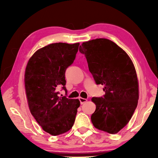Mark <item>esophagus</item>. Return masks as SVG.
<instances>
[{"label":"esophagus","mask_w":158,"mask_h":158,"mask_svg":"<svg viewBox=\"0 0 158 158\" xmlns=\"http://www.w3.org/2000/svg\"><path fill=\"white\" fill-rule=\"evenodd\" d=\"M79 100H80V102H81V104H83V103H85L86 101H87V99L83 98H79Z\"/></svg>","instance_id":"obj_1"}]
</instances>
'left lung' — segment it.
<instances>
[{"mask_svg":"<svg viewBox=\"0 0 158 158\" xmlns=\"http://www.w3.org/2000/svg\"><path fill=\"white\" fill-rule=\"evenodd\" d=\"M79 51L85 56L96 83L104 85L103 96L92 98L96 106L90 117L93 124L99 130L116 134L128 124L139 99L133 62L121 47L107 39L83 42Z\"/></svg>","mask_w":158,"mask_h":158,"instance_id":"obj_1","label":"left lung"}]
</instances>
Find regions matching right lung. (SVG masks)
<instances>
[{"instance_id": "1", "label": "right lung", "mask_w": 158, "mask_h": 158, "mask_svg": "<svg viewBox=\"0 0 158 158\" xmlns=\"http://www.w3.org/2000/svg\"><path fill=\"white\" fill-rule=\"evenodd\" d=\"M79 43H54L41 48L30 58L25 71V88L30 111L43 130L57 136L72 128L78 99L60 96L65 90V70L73 63Z\"/></svg>"}]
</instances>
